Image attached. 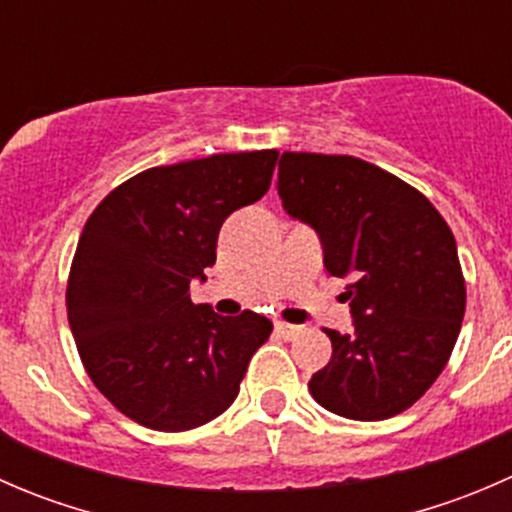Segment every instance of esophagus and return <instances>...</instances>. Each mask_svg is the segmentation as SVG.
I'll use <instances>...</instances> for the list:
<instances>
[{
    "instance_id": "obj_1",
    "label": "esophagus",
    "mask_w": 512,
    "mask_h": 512,
    "mask_svg": "<svg viewBox=\"0 0 512 512\" xmlns=\"http://www.w3.org/2000/svg\"><path fill=\"white\" fill-rule=\"evenodd\" d=\"M304 329L299 324H287V322H277V334L285 339H297Z\"/></svg>"
}]
</instances>
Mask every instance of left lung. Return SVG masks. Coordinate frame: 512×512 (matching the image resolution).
<instances>
[{
    "label": "left lung",
    "instance_id": "8db88e82",
    "mask_svg": "<svg viewBox=\"0 0 512 512\" xmlns=\"http://www.w3.org/2000/svg\"><path fill=\"white\" fill-rule=\"evenodd\" d=\"M277 193L317 230L329 275L352 280L354 332L327 329L332 359L309 394L354 421L411 409L446 369L466 314L451 227L421 190L354 156L285 151Z\"/></svg>",
    "mask_w": 512,
    "mask_h": 512
}]
</instances>
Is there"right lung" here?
<instances>
[{"label":"right lung","instance_id":"add662e5","mask_svg":"<svg viewBox=\"0 0 512 512\" xmlns=\"http://www.w3.org/2000/svg\"><path fill=\"white\" fill-rule=\"evenodd\" d=\"M280 151L158 165L113 188L81 230L66 312L94 386L131 421L190 431L235 401L272 322L190 302L225 218L267 193Z\"/></svg>","mask_w":512,"mask_h":512}]
</instances>
